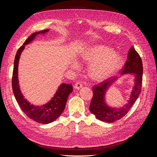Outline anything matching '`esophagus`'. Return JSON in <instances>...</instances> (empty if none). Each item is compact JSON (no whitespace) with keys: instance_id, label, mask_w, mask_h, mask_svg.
Instances as JSON below:
<instances>
[{"instance_id":"esophagus-1","label":"esophagus","mask_w":157,"mask_h":157,"mask_svg":"<svg viewBox=\"0 0 157 157\" xmlns=\"http://www.w3.org/2000/svg\"><path fill=\"white\" fill-rule=\"evenodd\" d=\"M82 84L81 83V82H77V83H76L75 84V88L76 89V90H79L80 88H81L82 87Z\"/></svg>"}]
</instances>
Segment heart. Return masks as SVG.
<instances>
[{
	"label": "heart",
	"mask_w": 157,
	"mask_h": 157,
	"mask_svg": "<svg viewBox=\"0 0 157 157\" xmlns=\"http://www.w3.org/2000/svg\"><path fill=\"white\" fill-rule=\"evenodd\" d=\"M82 59L90 63L89 73L95 80H101L111 77L121 67L122 56L108 46L98 45L90 49L82 57ZM73 67L77 69L78 64L74 63Z\"/></svg>",
	"instance_id": "b5f03b06"
}]
</instances>
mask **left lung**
Wrapping results in <instances>:
<instances>
[{
	"label": "left lung",
	"mask_w": 157,
	"mask_h": 157,
	"mask_svg": "<svg viewBox=\"0 0 157 157\" xmlns=\"http://www.w3.org/2000/svg\"><path fill=\"white\" fill-rule=\"evenodd\" d=\"M126 73L134 75L135 84L128 103L121 108H111L107 105L105 101L106 91L118 78V77L105 80L100 84L94 86V94L90 102V110L99 121L113 122L120 120L130 111V108L140 96L143 77V64L141 57L133 46L131 47L128 52V58L122 70L121 75Z\"/></svg>",
	"instance_id": "8db88e82"
}]
</instances>
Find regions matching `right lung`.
<instances>
[{"mask_svg":"<svg viewBox=\"0 0 157 157\" xmlns=\"http://www.w3.org/2000/svg\"><path fill=\"white\" fill-rule=\"evenodd\" d=\"M48 29L42 30L33 33L25 41L23 44L18 49L15 59H14L13 70L12 74V90L19 106L25 115L31 119L40 123V124H48L58 118L64 111L67 103L68 96L73 91V86L71 84H61L51 100L45 105L36 106L27 101L22 95L18 82V63L21 52L25 48V45L30 43L35 39V37L39 34H44Z\"/></svg>","mask_w":157,"mask_h":157,"instance_id":"obj_1","label":"right lung"}]
</instances>
